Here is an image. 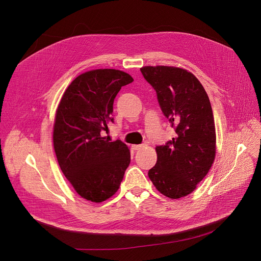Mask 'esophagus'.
Masks as SVG:
<instances>
[{
    "mask_svg": "<svg viewBox=\"0 0 261 261\" xmlns=\"http://www.w3.org/2000/svg\"><path fill=\"white\" fill-rule=\"evenodd\" d=\"M143 147H145V145H133V146H132V149H133L134 151H136V150L142 149Z\"/></svg>",
    "mask_w": 261,
    "mask_h": 261,
    "instance_id": "obj_1",
    "label": "esophagus"
}]
</instances>
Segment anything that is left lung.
<instances>
[{
    "label": "left lung",
    "instance_id": "obj_1",
    "mask_svg": "<svg viewBox=\"0 0 261 261\" xmlns=\"http://www.w3.org/2000/svg\"><path fill=\"white\" fill-rule=\"evenodd\" d=\"M141 72L153 87L160 107L175 136L156 147L158 162L148 175L169 198L187 196L211 169L216 135L209 96L200 82L185 69L143 67Z\"/></svg>",
    "mask_w": 261,
    "mask_h": 261
}]
</instances>
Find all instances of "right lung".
Segmentation results:
<instances>
[{
    "label": "right lung",
    "mask_w": 261,
    "mask_h": 261,
    "mask_svg": "<svg viewBox=\"0 0 261 261\" xmlns=\"http://www.w3.org/2000/svg\"><path fill=\"white\" fill-rule=\"evenodd\" d=\"M133 82L115 69H96L68 86L56 114L54 146L60 168L76 193L101 202L119 188L130 164L126 144L110 142L101 132L113 123V101L120 88Z\"/></svg>",
    "instance_id": "1"
}]
</instances>
